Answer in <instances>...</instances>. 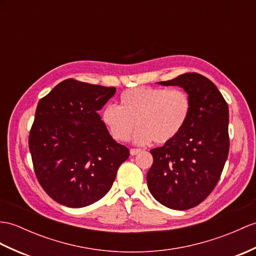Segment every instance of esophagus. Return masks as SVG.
<instances>
[{"mask_svg":"<svg viewBox=\"0 0 256 256\" xmlns=\"http://www.w3.org/2000/svg\"><path fill=\"white\" fill-rule=\"evenodd\" d=\"M140 152V150H138V148H130V154L132 156H135V155H138V154Z\"/></svg>","mask_w":256,"mask_h":256,"instance_id":"esophagus-1","label":"esophagus"}]
</instances>
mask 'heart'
<instances>
[{"mask_svg": "<svg viewBox=\"0 0 256 256\" xmlns=\"http://www.w3.org/2000/svg\"><path fill=\"white\" fill-rule=\"evenodd\" d=\"M191 108V97L183 89L135 87L121 94L120 106H106L102 121L118 142H128L138 126V144H164L181 132Z\"/></svg>", "mask_w": 256, "mask_h": 256, "instance_id": "b5f03b06", "label": "heart"}]
</instances>
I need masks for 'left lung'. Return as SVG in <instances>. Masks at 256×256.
<instances>
[{
	"label": "left lung",
	"mask_w": 256,
	"mask_h": 256,
	"mask_svg": "<svg viewBox=\"0 0 256 256\" xmlns=\"http://www.w3.org/2000/svg\"><path fill=\"white\" fill-rule=\"evenodd\" d=\"M159 84L182 87L192 108L181 132L150 150L154 162L147 186L160 204L186 210L200 204L220 179L230 145L228 104L216 85L198 73Z\"/></svg>",
	"instance_id": "obj_1"
}]
</instances>
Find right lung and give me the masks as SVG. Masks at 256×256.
Wrapping results in <instances>:
<instances>
[{"instance_id":"right-lung-1","label":"right lung","mask_w":256,"mask_h":256,"mask_svg":"<svg viewBox=\"0 0 256 256\" xmlns=\"http://www.w3.org/2000/svg\"><path fill=\"white\" fill-rule=\"evenodd\" d=\"M114 94L68 78L39 100L29 150L40 186L58 203L80 208L102 198L128 158L98 114Z\"/></svg>"}]
</instances>
